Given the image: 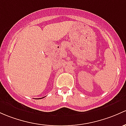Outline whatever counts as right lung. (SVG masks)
Here are the masks:
<instances>
[{
	"label": "right lung",
	"instance_id": "1",
	"mask_svg": "<svg viewBox=\"0 0 126 126\" xmlns=\"http://www.w3.org/2000/svg\"><path fill=\"white\" fill-rule=\"evenodd\" d=\"M43 98H44V97H43ZM39 98V99H41V98Z\"/></svg>",
	"mask_w": 126,
	"mask_h": 126
}]
</instances>
